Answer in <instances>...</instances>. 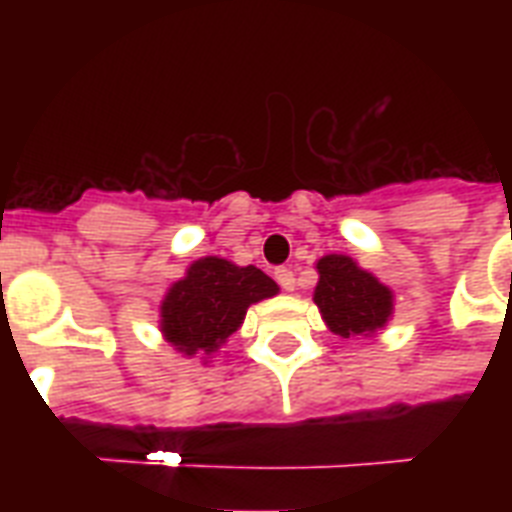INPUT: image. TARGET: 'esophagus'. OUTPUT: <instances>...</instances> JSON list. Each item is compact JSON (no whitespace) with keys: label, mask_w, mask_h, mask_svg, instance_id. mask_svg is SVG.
Returning <instances> with one entry per match:
<instances>
[{"label":"esophagus","mask_w":512,"mask_h":512,"mask_svg":"<svg viewBox=\"0 0 512 512\" xmlns=\"http://www.w3.org/2000/svg\"><path fill=\"white\" fill-rule=\"evenodd\" d=\"M276 281H279V287L284 289V292H292L295 289V273L289 271V268H276Z\"/></svg>","instance_id":"obj_1"}]
</instances>
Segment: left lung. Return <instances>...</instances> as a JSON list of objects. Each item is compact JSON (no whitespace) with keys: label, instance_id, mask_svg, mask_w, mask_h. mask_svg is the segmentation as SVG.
<instances>
[{"label":"left lung","instance_id":"1","mask_svg":"<svg viewBox=\"0 0 512 512\" xmlns=\"http://www.w3.org/2000/svg\"><path fill=\"white\" fill-rule=\"evenodd\" d=\"M319 284L313 303L329 332L340 337H374L393 319V289L348 255H324L316 263Z\"/></svg>","mask_w":512,"mask_h":512}]
</instances>
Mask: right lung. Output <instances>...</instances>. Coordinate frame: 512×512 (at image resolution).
Wrapping results in <instances>:
<instances>
[{
    "label": "right lung",
    "mask_w": 512,
    "mask_h": 512,
    "mask_svg": "<svg viewBox=\"0 0 512 512\" xmlns=\"http://www.w3.org/2000/svg\"><path fill=\"white\" fill-rule=\"evenodd\" d=\"M279 295V284L255 265L209 255L193 260L159 305V332L185 358L209 364L241 329L249 305Z\"/></svg>",
    "instance_id": "obj_1"
}]
</instances>
